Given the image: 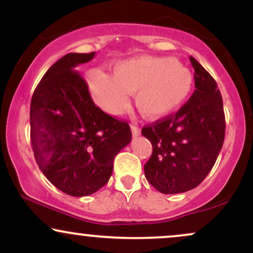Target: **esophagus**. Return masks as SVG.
I'll list each match as a JSON object with an SVG mask.
<instances>
[{"instance_id": "esophagus-1", "label": "esophagus", "mask_w": 253, "mask_h": 253, "mask_svg": "<svg viewBox=\"0 0 253 253\" xmlns=\"http://www.w3.org/2000/svg\"><path fill=\"white\" fill-rule=\"evenodd\" d=\"M130 129H132L133 136H136V135L140 134V128H139V127L136 126L135 124H132V125H130Z\"/></svg>"}]
</instances>
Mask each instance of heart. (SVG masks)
<instances>
[{
  "mask_svg": "<svg viewBox=\"0 0 253 253\" xmlns=\"http://www.w3.org/2000/svg\"><path fill=\"white\" fill-rule=\"evenodd\" d=\"M92 97L109 114H118L135 94L136 108L144 117L162 118L182 106L194 88V75L170 57H133L114 64L112 77L95 71L89 77Z\"/></svg>",
  "mask_w": 253,
  "mask_h": 253,
  "instance_id": "obj_1",
  "label": "heart"
}]
</instances>
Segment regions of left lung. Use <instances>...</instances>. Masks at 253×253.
Listing matches in <instances>:
<instances>
[{
  "label": "left lung",
  "instance_id": "left-lung-1",
  "mask_svg": "<svg viewBox=\"0 0 253 253\" xmlns=\"http://www.w3.org/2000/svg\"><path fill=\"white\" fill-rule=\"evenodd\" d=\"M195 91L175 114L144 126L141 134L152 144L145 164L147 182L159 193L194 189L215 164L225 139L222 97L214 78L195 58Z\"/></svg>",
  "mask_w": 253,
  "mask_h": 253
}]
</instances>
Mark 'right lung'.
Listing matches in <instances>:
<instances>
[{
	"label": "right lung",
	"instance_id": "1",
	"mask_svg": "<svg viewBox=\"0 0 253 253\" xmlns=\"http://www.w3.org/2000/svg\"><path fill=\"white\" fill-rule=\"evenodd\" d=\"M95 57L68 53L46 71L31 101V143L37 164L68 195L96 193L109 181L115 156L130 143L126 121L95 106L76 71Z\"/></svg>",
	"mask_w": 253,
	"mask_h": 253
}]
</instances>
